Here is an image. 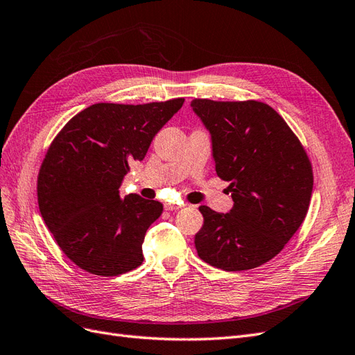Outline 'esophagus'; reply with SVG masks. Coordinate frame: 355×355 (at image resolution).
<instances>
[{"instance_id":"1","label":"esophagus","mask_w":355,"mask_h":355,"mask_svg":"<svg viewBox=\"0 0 355 355\" xmlns=\"http://www.w3.org/2000/svg\"><path fill=\"white\" fill-rule=\"evenodd\" d=\"M184 206V202H166V210H178Z\"/></svg>"}]
</instances>
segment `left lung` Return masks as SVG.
<instances>
[{
    "instance_id": "obj_1",
    "label": "left lung",
    "mask_w": 355,
    "mask_h": 355,
    "mask_svg": "<svg viewBox=\"0 0 355 355\" xmlns=\"http://www.w3.org/2000/svg\"><path fill=\"white\" fill-rule=\"evenodd\" d=\"M191 108L210 135L216 173L230 182L234 206L204 218L194 243L204 262L223 271L271 261L304 222L313 168L283 118L266 103L196 99Z\"/></svg>"
}]
</instances>
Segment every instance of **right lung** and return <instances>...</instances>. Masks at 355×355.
Returning <instances> with one entry per match:
<instances>
[{
  "mask_svg": "<svg viewBox=\"0 0 355 355\" xmlns=\"http://www.w3.org/2000/svg\"><path fill=\"white\" fill-rule=\"evenodd\" d=\"M184 99L145 105L94 103L50 145L38 175V206L62 252L94 275L114 277L144 262L148 228L163 204L120 196L130 171Z\"/></svg>",
  "mask_w": 355,
  "mask_h": 355,
  "instance_id": "add662e5",
  "label": "right lung"
}]
</instances>
